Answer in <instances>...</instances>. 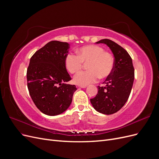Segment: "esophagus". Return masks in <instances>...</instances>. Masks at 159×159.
I'll return each instance as SVG.
<instances>
[{
    "instance_id": "1",
    "label": "esophagus",
    "mask_w": 159,
    "mask_h": 159,
    "mask_svg": "<svg viewBox=\"0 0 159 159\" xmlns=\"http://www.w3.org/2000/svg\"><path fill=\"white\" fill-rule=\"evenodd\" d=\"M78 88H87V86L86 85H78Z\"/></svg>"
}]
</instances>
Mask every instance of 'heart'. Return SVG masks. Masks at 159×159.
<instances>
[{
	"label": "heart",
	"mask_w": 159,
	"mask_h": 159,
	"mask_svg": "<svg viewBox=\"0 0 159 159\" xmlns=\"http://www.w3.org/2000/svg\"><path fill=\"white\" fill-rule=\"evenodd\" d=\"M76 56L68 54L65 57V66L71 74L79 71L83 63L87 64V71H80L74 78V83L87 85L95 82L98 78L108 77L113 70L114 60L112 55L98 45H88L76 50Z\"/></svg>",
	"instance_id": "1"
}]
</instances>
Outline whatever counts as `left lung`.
<instances>
[{
  "mask_svg": "<svg viewBox=\"0 0 159 159\" xmlns=\"http://www.w3.org/2000/svg\"><path fill=\"white\" fill-rule=\"evenodd\" d=\"M96 44H106L115 57L113 70L103 82L105 87L98 86V93L90 102L97 111L111 115L117 112L125 104L133 88L134 70L128 52L109 39H103Z\"/></svg>",
  "mask_w": 159,
  "mask_h": 159,
  "instance_id": "obj_1",
  "label": "left lung"
}]
</instances>
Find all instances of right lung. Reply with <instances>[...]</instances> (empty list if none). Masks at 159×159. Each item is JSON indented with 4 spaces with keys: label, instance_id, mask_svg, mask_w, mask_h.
<instances>
[{
    "label": "right lung",
    "instance_id": "add662e5",
    "mask_svg": "<svg viewBox=\"0 0 159 159\" xmlns=\"http://www.w3.org/2000/svg\"><path fill=\"white\" fill-rule=\"evenodd\" d=\"M69 44L51 41L36 51L27 69L28 89L37 108L50 116L60 115L68 109L77 90L65 66Z\"/></svg>",
    "mask_w": 159,
    "mask_h": 159
}]
</instances>
